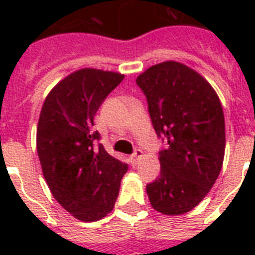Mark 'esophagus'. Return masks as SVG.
<instances>
[{"instance_id": "34e87169", "label": "esophagus", "mask_w": 255, "mask_h": 255, "mask_svg": "<svg viewBox=\"0 0 255 255\" xmlns=\"http://www.w3.org/2000/svg\"><path fill=\"white\" fill-rule=\"evenodd\" d=\"M141 157H143V152L140 151V149H136L135 153L129 157V160H131L132 165H136V164L139 163L140 160H141Z\"/></svg>"}]
</instances>
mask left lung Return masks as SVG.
I'll list each match as a JSON object with an SVG mask.
<instances>
[{"label": "left lung", "mask_w": 255, "mask_h": 255, "mask_svg": "<svg viewBox=\"0 0 255 255\" xmlns=\"http://www.w3.org/2000/svg\"><path fill=\"white\" fill-rule=\"evenodd\" d=\"M157 136L160 176L147 185L152 208L178 216L197 206L221 172L225 119L220 98L205 78L180 62L151 66L136 78Z\"/></svg>", "instance_id": "8db88e82"}]
</instances>
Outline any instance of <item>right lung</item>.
<instances>
[{
    "instance_id": "1",
    "label": "right lung",
    "mask_w": 255,
    "mask_h": 255,
    "mask_svg": "<svg viewBox=\"0 0 255 255\" xmlns=\"http://www.w3.org/2000/svg\"><path fill=\"white\" fill-rule=\"evenodd\" d=\"M123 74L81 69L46 96L37 127V152L54 198L74 217L99 221L111 213L127 164L106 152L94 116Z\"/></svg>"
}]
</instances>
